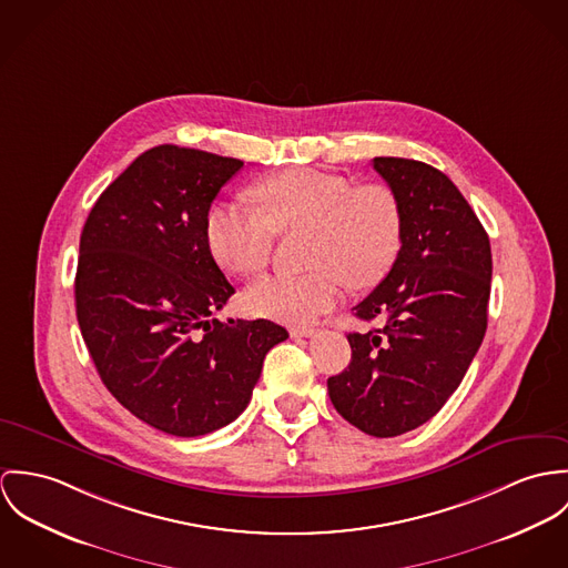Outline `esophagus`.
<instances>
[{
	"instance_id": "34e87169",
	"label": "esophagus",
	"mask_w": 568,
	"mask_h": 568,
	"mask_svg": "<svg viewBox=\"0 0 568 568\" xmlns=\"http://www.w3.org/2000/svg\"><path fill=\"white\" fill-rule=\"evenodd\" d=\"M314 326H296V328H292V335H294V337H310V335H314Z\"/></svg>"
}]
</instances>
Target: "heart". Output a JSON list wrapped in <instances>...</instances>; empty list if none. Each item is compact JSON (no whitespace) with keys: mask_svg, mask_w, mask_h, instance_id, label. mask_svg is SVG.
Here are the masks:
<instances>
[{"mask_svg":"<svg viewBox=\"0 0 568 568\" xmlns=\"http://www.w3.org/2000/svg\"><path fill=\"white\" fill-rule=\"evenodd\" d=\"M258 211L217 202L206 213V244L233 274L254 276L270 263L276 233L312 229L310 265L301 276H267L246 294L254 315L307 324L331 312L346 283L373 287L389 272L403 244V215L394 191L357 185L310 168L285 170L253 187Z\"/></svg>","mask_w":568,"mask_h":568,"instance_id":"1","label":"heart"}]
</instances>
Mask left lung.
Listing matches in <instances>:
<instances>
[{"mask_svg": "<svg viewBox=\"0 0 568 568\" xmlns=\"http://www.w3.org/2000/svg\"><path fill=\"white\" fill-rule=\"evenodd\" d=\"M373 168L394 191L403 244L387 276L355 315L381 328L348 333L351 364L328 377L333 407L375 438L434 418L477 355L493 278L490 240L466 197L440 170L396 156Z\"/></svg>", "mask_w": 568, "mask_h": 568, "instance_id": "1", "label": "left lung"}]
</instances>
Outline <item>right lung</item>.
<instances>
[{"mask_svg": "<svg viewBox=\"0 0 568 568\" xmlns=\"http://www.w3.org/2000/svg\"><path fill=\"white\" fill-rule=\"evenodd\" d=\"M244 161L156 145L93 204L75 272L82 339L109 392L145 425L197 438L251 403L270 320L213 317L235 294L206 244V213Z\"/></svg>", "mask_w": 568, "mask_h": 568, "instance_id": "obj_1", "label": "right lung"}]
</instances>
